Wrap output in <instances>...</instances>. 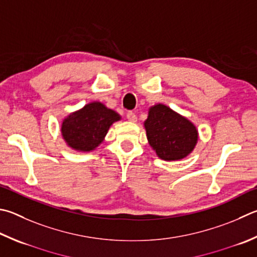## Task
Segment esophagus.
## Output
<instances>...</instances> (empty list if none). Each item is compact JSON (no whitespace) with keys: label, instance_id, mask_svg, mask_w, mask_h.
Instances as JSON below:
<instances>
[{"label":"esophagus","instance_id":"esophagus-1","mask_svg":"<svg viewBox=\"0 0 257 257\" xmlns=\"http://www.w3.org/2000/svg\"><path fill=\"white\" fill-rule=\"evenodd\" d=\"M127 119L129 121H132V122H136V121H137V115L135 114L134 111H128V112H127Z\"/></svg>","mask_w":257,"mask_h":257}]
</instances>
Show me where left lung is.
Listing matches in <instances>:
<instances>
[{
  "instance_id": "obj_1",
  "label": "left lung",
  "mask_w": 257,
  "mask_h": 257,
  "mask_svg": "<svg viewBox=\"0 0 257 257\" xmlns=\"http://www.w3.org/2000/svg\"><path fill=\"white\" fill-rule=\"evenodd\" d=\"M144 124L149 145L164 161L186 157L198 141L194 124L164 104L152 106Z\"/></svg>"
}]
</instances>
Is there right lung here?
Masks as SVG:
<instances>
[{
    "label": "right lung",
    "instance_id": "right-lung-1",
    "mask_svg": "<svg viewBox=\"0 0 257 257\" xmlns=\"http://www.w3.org/2000/svg\"><path fill=\"white\" fill-rule=\"evenodd\" d=\"M120 115L101 102H92L69 114L62 123V134L69 147L91 152L103 142L110 125Z\"/></svg>",
    "mask_w": 257,
    "mask_h": 257
}]
</instances>
